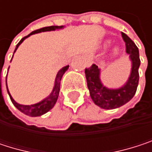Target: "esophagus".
I'll return each mask as SVG.
<instances>
[{
    "mask_svg": "<svg viewBox=\"0 0 152 152\" xmlns=\"http://www.w3.org/2000/svg\"><path fill=\"white\" fill-rule=\"evenodd\" d=\"M85 57H86V61H87V63H88V65H91V64L93 63L91 57V56H89V55H86Z\"/></svg>",
    "mask_w": 152,
    "mask_h": 152,
    "instance_id": "esophagus-1",
    "label": "esophagus"
}]
</instances>
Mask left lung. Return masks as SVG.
I'll list each match as a JSON object with an SVG mask.
<instances>
[{
	"mask_svg": "<svg viewBox=\"0 0 152 152\" xmlns=\"http://www.w3.org/2000/svg\"><path fill=\"white\" fill-rule=\"evenodd\" d=\"M121 36L126 44V52L129 55L132 63L131 73L127 83L118 89H108L101 83L100 69L96 64L85 69V76L90 96L95 105L103 109H114L125 105L135 96L139 82V51L136 44L130 38L121 32Z\"/></svg>",
	"mask_w": 152,
	"mask_h": 152,
	"instance_id": "left-lung-1",
	"label": "left lung"
}]
</instances>
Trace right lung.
I'll return each mask as SVG.
<instances>
[{"label":"right lung","mask_w":152,"mask_h":152,"mask_svg":"<svg viewBox=\"0 0 152 152\" xmlns=\"http://www.w3.org/2000/svg\"><path fill=\"white\" fill-rule=\"evenodd\" d=\"M64 26H55V25H53V26H48V27H44V28H41V29H39V30H36L32 32H31L29 35H27L26 37L23 38L19 43L16 45L15 47V53L16 51V49L18 48V46L21 45V43L28 37H30L31 35L32 34H35V33H39V32H41V31H55V30H58V29H62ZM69 65L68 66H65L63 67L61 69H60V71L57 73V76L55 78V83H54V87L53 89V91L51 92V94L46 98L45 99H43L42 101L37 103V104H34V105H30V106H25V105H20L18 103H16L15 100L13 99V98L11 97L10 91H9V89H8V85H7V81H6V86H7V91H8V93L10 95V98L13 103V105L19 110L21 111L22 113H23L24 114L26 115H29V116H31V117H37V116H40V115H43L45 114L46 113H47L48 111H50L57 101V99H58V96H59V92H60V86H61V77L63 76V74L68 70L69 69Z\"/></svg>","instance_id":"obj_1"}]
</instances>
